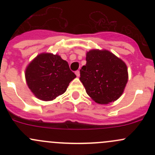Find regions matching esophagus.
<instances>
[{"instance_id":"34e87169","label":"esophagus","mask_w":155,"mask_h":155,"mask_svg":"<svg viewBox=\"0 0 155 155\" xmlns=\"http://www.w3.org/2000/svg\"><path fill=\"white\" fill-rule=\"evenodd\" d=\"M75 73H76V75L77 77H79V76H80V72H79V70H76V71L75 72Z\"/></svg>"}]
</instances>
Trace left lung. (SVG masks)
I'll use <instances>...</instances> for the list:
<instances>
[{
    "label": "left lung",
    "instance_id": "obj_1",
    "mask_svg": "<svg viewBox=\"0 0 155 155\" xmlns=\"http://www.w3.org/2000/svg\"><path fill=\"white\" fill-rule=\"evenodd\" d=\"M81 82L96 103L107 104L118 100L127 82V68L121 59L107 50L93 49L86 54L80 70Z\"/></svg>",
    "mask_w": 155,
    "mask_h": 155
}]
</instances>
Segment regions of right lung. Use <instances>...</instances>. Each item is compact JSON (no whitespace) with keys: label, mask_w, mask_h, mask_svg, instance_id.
<instances>
[{"label":"right lung","mask_w":155,"mask_h":155,"mask_svg":"<svg viewBox=\"0 0 155 155\" xmlns=\"http://www.w3.org/2000/svg\"><path fill=\"white\" fill-rule=\"evenodd\" d=\"M76 77L66 61L58 54H38L25 70L28 86L38 99L49 101L63 94Z\"/></svg>","instance_id":"add662e5"}]
</instances>
